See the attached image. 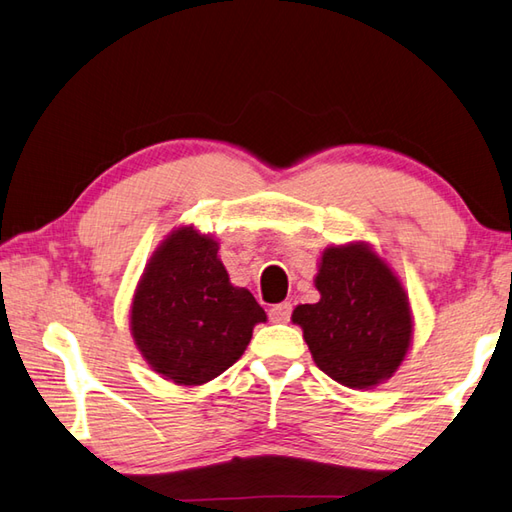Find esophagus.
Instances as JSON below:
<instances>
[{
  "instance_id": "1",
  "label": "esophagus",
  "mask_w": 512,
  "mask_h": 512,
  "mask_svg": "<svg viewBox=\"0 0 512 512\" xmlns=\"http://www.w3.org/2000/svg\"><path fill=\"white\" fill-rule=\"evenodd\" d=\"M290 313H293V306H290L288 302H282L268 310V317H270V322H275V324H286L290 319Z\"/></svg>"
}]
</instances>
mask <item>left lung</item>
I'll use <instances>...</instances> for the list:
<instances>
[{
	"mask_svg": "<svg viewBox=\"0 0 512 512\" xmlns=\"http://www.w3.org/2000/svg\"><path fill=\"white\" fill-rule=\"evenodd\" d=\"M317 304L293 310L319 370L348 388L393 377L413 339L408 297L397 275L366 244L330 246L315 277Z\"/></svg>",
	"mask_w": 512,
	"mask_h": 512,
	"instance_id": "1",
	"label": "left lung"
}]
</instances>
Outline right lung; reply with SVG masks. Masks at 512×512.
<instances>
[{"label":"right lung","instance_id":"1","mask_svg":"<svg viewBox=\"0 0 512 512\" xmlns=\"http://www.w3.org/2000/svg\"><path fill=\"white\" fill-rule=\"evenodd\" d=\"M213 237L182 226L159 246L130 306V333L148 366L179 386H202L233 366L266 322L246 288L230 284Z\"/></svg>","mask_w":512,"mask_h":512}]
</instances>
